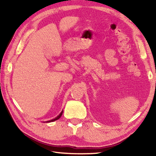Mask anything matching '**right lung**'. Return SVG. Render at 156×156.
Segmentation results:
<instances>
[{
	"label": "right lung",
	"instance_id": "add662e5",
	"mask_svg": "<svg viewBox=\"0 0 156 156\" xmlns=\"http://www.w3.org/2000/svg\"><path fill=\"white\" fill-rule=\"evenodd\" d=\"M62 113H63V111L60 112V114H59L58 116H57V117H56L55 119H51V120H50V121H46V122H53V121H56V120H58V119H59V118L61 117V116L62 115Z\"/></svg>",
	"mask_w": 156,
	"mask_h": 156
}]
</instances>
